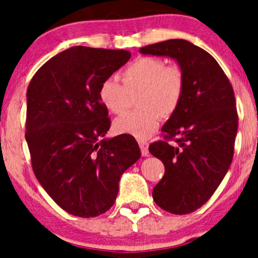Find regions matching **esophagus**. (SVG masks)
Returning <instances> with one entry per match:
<instances>
[{
  "label": "esophagus",
  "mask_w": 258,
  "mask_h": 258,
  "mask_svg": "<svg viewBox=\"0 0 258 258\" xmlns=\"http://www.w3.org/2000/svg\"><path fill=\"white\" fill-rule=\"evenodd\" d=\"M139 146L141 148V153L142 157H148L149 152H148V142L144 141V140H139Z\"/></svg>",
  "instance_id": "1"
}]
</instances>
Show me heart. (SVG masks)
I'll list each match as a JSON object with an SVG mask.
<instances>
[{
    "mask_svg": "<svg viewBox=\"0 0 258 258\" xmlns=\"http://www.w3.org/2000/svg\"><path fill=\"white\" fill-rule=\"evenodd\" d=\"M120 85L109 78L99 87L103 105L113 114L128 110L132 95H138L136 105L141 109L116 119L114 130L146 139L157 129L160 117L176 112L183 98L184 74L178 66H166L164 59L145 56L135 59L122 72Z\"/></svg>",
    "mask_w": 258,
    "mask_h": 258,
    "instance_id": "heart-1",
    "label": "heart"
}]
</instances>
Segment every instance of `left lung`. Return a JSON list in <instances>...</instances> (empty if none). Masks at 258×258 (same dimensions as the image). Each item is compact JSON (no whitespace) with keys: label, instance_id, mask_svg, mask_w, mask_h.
Segmentation results:
<instances>
[{"label":"left lung","instance_id":"8db88e82","mask_svg":"<svg viewBox=\"0 0 258 258\" xmlns=\"http://www.w3.org/2000/svg\"><path fill=\"white\" fill-rule=\"evenodd\" d=\"M140 52L171 57L183 71L182 101L161 128L164 139L148 149L165 166L152 194L155 203L172 214H189L211 199L233 159L238 129L233 88L214 57L187 40L151 44Z\"/></svg>","mask_w":258,"mask_h":258}]
</instances>
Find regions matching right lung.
I'll return each instance as SVG.
<instances>
[{"mask_svg": "<svg viewBox=\"0 0 258 258\" xmlns=\"http://www.w3.org/2000/svg\"><path fill=\"white\" fill-rule=\"evenodd\" d=\"M126 50L73 46L38 69L27 88L26 138L38 182L63 211L94 218L112 207L120 176L141 157L132 135L110 129L99 87Z\"/></svg>", "mask_w": 258, "mask_h": 258, "instance_id": "1", "label": "right lung"}]
</instances>
